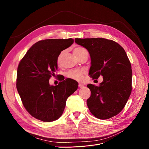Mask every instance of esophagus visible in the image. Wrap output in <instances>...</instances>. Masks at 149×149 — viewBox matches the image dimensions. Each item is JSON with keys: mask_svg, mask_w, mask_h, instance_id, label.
<instances>
[{"mask_svg": "<svg viewBox=\"0 0 149 149\" xmlns=\"http://www.w3.org/2000/svg\"><path fill=\"white\" fill-rule=\"evenodd\" d=\"M78 86H79V88H84V84H81V83H79V84H78Z\"/></svg>", "mask_w": 149, "mask_h": 149, "instance_id": "1", "label": "esophagus"}]
</instances>
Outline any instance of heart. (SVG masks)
I'll use <instances>...</instances> for the list:
<instances>
[{"label":"heart","instance_id":"heart-1","mask_svg":"<svg viewBox=\"0 0 149 149\" xmlns=\"http://www.w3.org/2000/svg\"><path fill=\"white\" fill-rule=\"evenodd\" d=\"M84 51H86L85 48L81 47H76L74 49L73 53L76 56H78L79 54ZM62 55H63V52H61L59 54V55H58L57 57L56 63L58 65L60 64ZM84 73V71L81 70H72L69 71L68 72H67L66 76L70 79L78 81H81L83 79V76Z\"/></svg>","mask_w":149,"mask_h":149}]
</instances>
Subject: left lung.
Segmentation results:
<instances>
[{
    "instance_id": "obj_1",
    "label": "left lung",
    "mask_w": 149,
    "mask_h": 149,
    "mask_svg": "<svg viewBox=\"0 0 149 149\" xmlns=\"http://www.w3.org/2000/svg\"><path fill=\"white\" fill-rule=\"evenodd\" d=\"M91 56L89 75L102 76L99 86L88 84L91 96L87 105L91 114L100 119L112 118L123 109L132 91L131 65L124 48L111 40L102 38H76Z\"/></svg>"
}]
</instances>
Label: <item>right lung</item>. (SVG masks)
Returning <instances> with one entry per match:
<instances>
[{"label":"right lung","mask_w":149,"mask_h":149,"mask_svg":"<svg viewBox=\"0 0 149 149\" xmlns=\"http://www.w3.org/2000/svg\"><path fill=\"white\" fill-rule=\"evenodd\" d=\"M73 42L72 38L40 40L19 63L17 89L25 109L35 119L52 122L60 118L68 97L78 88V83L70 78L61 79L56 86L49 84L58 70V56Z\"/></svg>","instance_id":"add662e5"}]
</instances>
